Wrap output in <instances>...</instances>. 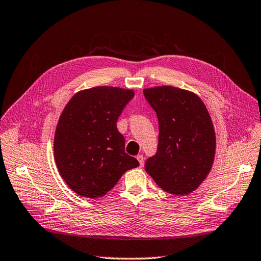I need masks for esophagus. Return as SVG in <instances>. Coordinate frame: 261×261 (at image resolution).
Masks as SVG:
<instances>
[{
  "instance_id": "34e87169",
  "label": "esophagus",
  "mask_w": 261,
  "mask_h": 261,
  "mask_svg": "<svg viewBox=\"0 0 261 261\" xmlns=\"http://www.w3.org/2000/svg\"><path fill=\"white\" fill-rule=\"evenodd\" d=\"M137 160H138L139 163H140V167H142V166L144 165V158H143V155H138V156H137Z\"/></svg>"
}]
</instances>
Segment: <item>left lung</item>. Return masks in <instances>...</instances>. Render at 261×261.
Masks as SVG:
<instances>
[{"label": "left lung", "instance_id": "1", "mask_svg": "<svg viewBox=\"0 0 261 261\" xmlns=\"http://www.w3.org/2000/svg\"><path fill=\"white\" fill-rule=\"evenodd\" d=\"M159 119L156 154L145 170L160 188L189 195L205 179L213 165L215 132L203 101L195 93L173 86L143 91Z\"/></svg>", "mask_w": 261, "mask_h": 261}]
</instances>
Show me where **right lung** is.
Listing matches in <instances>:
<instances>
[{"label":"right lung","mask_w":261,"mask_h":261,"mask_svg":"<svg viewBox=\"0 0 261 261\" xmlns=\"http://www.w3.org/2000/svg\"><path fill=\"white\" fill-rule=\"evenodd\" d=\"M132 89L97 86L76 93L57 124L54 152L59 173L81 197L99 198L139 162L124 151L117 129Z\"/></svg>","instance_id":"1"}]
</instances>
